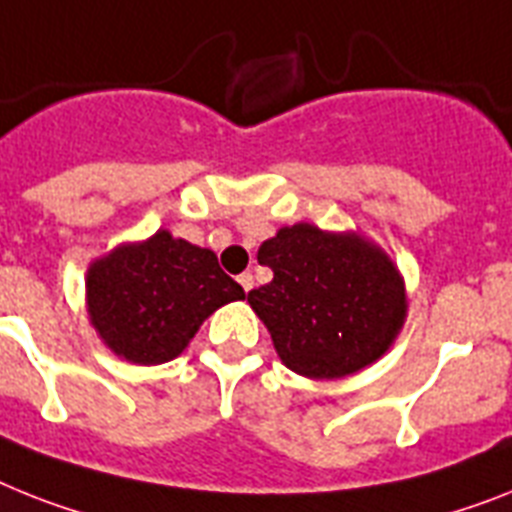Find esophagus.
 <instances>
[{
  "instance_id": "esophagus-1",
  "label": "esophagus",
  "mask_w": 512,
  "mask_h": 512,
  "mask_svg": "<svg viewBox=\"0 0 512 512\" xmlns=\"http://www.w3.org/2000/svg\"><path fill=\"white\" fill-rule=\"evenodd\" d=\"M238 282H240V287H243V290H246V293H248V290H251V287H253V274L251 272H243L238 277Z\"/></svg>"
}]
</instances>
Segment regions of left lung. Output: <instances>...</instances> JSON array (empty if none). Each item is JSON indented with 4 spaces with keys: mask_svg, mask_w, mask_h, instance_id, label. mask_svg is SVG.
I'll return each instance as SVG.
<instances>
[{
    "mask_svg": "<svg viewBox=\"0 0 512 512\" xmlns=\"http://www.w3.org/2000/svg\"><path fill=\"white\" fill-rule=\"evenodd\" d=\"M274 280L248 293L282 363L311 379H340L377 361L405 319L398 269L356 235L282 227L259 248Z\"/></svg>",
    "mask_w": 512,
    "mask_h": 512,
    "instance_id": "obj_1",
    "label": "left lung"
}]
</instances>
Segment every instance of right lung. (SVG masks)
I'll use <instances>...</instances> for the list:
<instances>
[{
	"label": "right lung",
	"instance_id": "add662e5",
	"mask_svg": "<svg viewBox=\"0 0 512 512\" xmlns=\"http://www.w3.org/2000/svg\"><path fill=\"white\" fill-rule=\"evenodd\" d=\"M91 324L117 356L154 366L185 350L209 314L246 293L214 251L159 230L88 269Z\"/></svg>",
	"mask_w": 512,
	"mask_h": 512
}]
</instances>
